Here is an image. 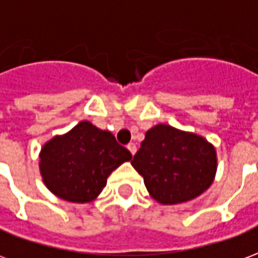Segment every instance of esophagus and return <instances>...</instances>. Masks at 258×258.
I'll return each instance as SVG.
<instances>
[{"instance_id":"obj_1","label":"esophagus","mask_w":258,"mask_h":258,"mask_svg":"<svg viewBox=\"0 0 258 258\" xmlns=\"http://www.w3.org/2000/svg\"><path fill=\"white\" fill-rule=\"evenodd\" d=\"M127 150L131 151L132 155H135L137 151V147H136V144H133V143H131V144H127Z\"/></svg>"}]
</instances>
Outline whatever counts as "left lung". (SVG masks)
<instances>
[{"instance_id":"left-lung-1","label":"left lung","mask_w":258,"mask_h":258,"mask_svg":"<svg viewBox=\"0 0 258 258\" xmlns=\"http://www.w3.org/2000/svg\"><path fill=\"white\" fill-rule=\"evenodd\" d=\"M132 166L157 202L176 205L197 198L212 185L217 155L202 136L159 123L146 133Z\"/></svg>"}]
</instances>
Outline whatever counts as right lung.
Segmentation results:
<instances>
[{
	"label": "right lung",
	"instance_id": "1",
	"mask_svg": "<svg viewBox=\"0 0 258 258\" xmlns=\"http://www.w3.org/2000/svg\"><path fill=\"white\" fill-rule=\"evenodd\" d=\"M132 159L112 133L81 121L70 132L54 136L39 152V172L45 185L56 197L86 204L97 198L107 177Z\"/></svg>",
	"mask_w": 258,
	"mask_h": 258
}]
</instances>
